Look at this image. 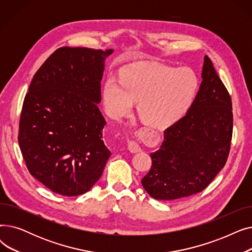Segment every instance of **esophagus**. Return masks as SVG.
<instances>
[{
    "label": "esophagus",
    "mask_w": 252,
    "mask_h": 252,
    "mask_svg": "<svg viewBox=\"0 0 252 252\" xmlns=\"http://www.w3.org/2000/svg\"><path fill=\"white\" fill-rule=\"evenodd\" d=\"M127 148L131 153H136V152H139L141 150L139 143L134 141V140H129L127 142Z\"/></svg>",
    "instance_id": "obj_1"
}]
</instances>
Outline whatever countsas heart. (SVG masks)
Returning a JSON list of instances; mask_svg holds the SVG:
<instances>
[{"label":"heart","instance_id":"b5f03b06","mask_svg":"<svg viewBox=\"0 0 252 252\" xmlns=\"http://www.w3.org/2000/svg\"><path fill=\"white\" fill-rule=\"evenodd\" d=\"M197 88L198 79L189 68L142 62L123 68L119 82L108 78L103 88V101L113 118L127 114L138 102V114L144 123L166 126L186 112Z\"/></svg>","mask_w":252,"mask_h":252}]
</instances>
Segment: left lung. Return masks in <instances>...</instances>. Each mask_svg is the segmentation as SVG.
I'll use <instances>...</instances> for the list:
<instances>
[{
    "mask_svg": "<svg viewBox=\"0 0 252 252\" xmlns=\"http://www.w3.org/2000/svg\"><path fill=\"white\" fill-rule=\"evenodd\" d=\"M200 89L189 111L164 130L159 150L142 179L157 200H175L203 191L224 166L233 135L232 100L208 56Z\"/></svg>",
    "mask_w": 252,
    "mask_h": 252,
    "instance_id": "8db88e82",
    "label": "left lung"
}]
</instances>
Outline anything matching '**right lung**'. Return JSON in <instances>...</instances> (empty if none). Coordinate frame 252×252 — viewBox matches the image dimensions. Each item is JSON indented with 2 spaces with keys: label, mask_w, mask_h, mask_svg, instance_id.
<instances>
[{
  "label": "right lung",
  "mask_w": 252,
  "mask_h": 252,
  "mask_svg": "<svg viewBox=\"0 0 252 252\" xmlns=\"http://www.w3.org/2000/svg\"><path fill=\"white\" fill-rule=\"evenodd\" d=\"M113 50L62 47L33 75L18 143L31 175L54 193L77 196L100 179L111 155L98 107L104 60Z\"/></svg>",
  "instance_id": "add662e5"
}]
</instances>
